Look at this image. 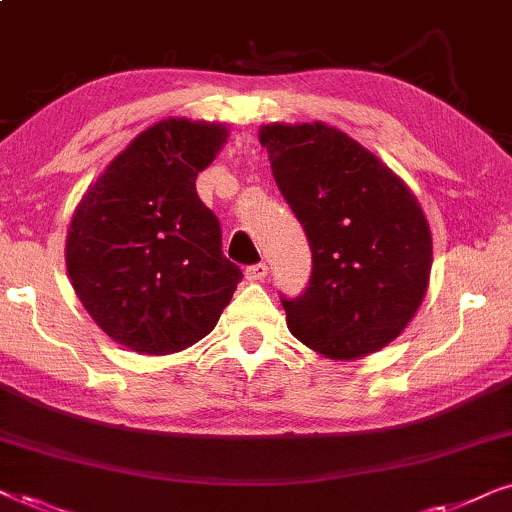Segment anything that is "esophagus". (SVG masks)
Instances as JSON below:
<instances>
[{
	"mask_svg": "<svg viewBox=\"0 0 512 512\" xmlns=\"http://www.w3.org/2000/svg\"><path fill=\"white\" fill-rule=\"evenodd\" d=\"M268 275V265L265 263H256V265H249L247 270H244V277L249 279V282H261V279Z\"/></svg>",
	"mask_w": 512,
	"mask_h": 512,
	"instance_id": "34e87169",
	"label": "esophagus"
}]
</instances>
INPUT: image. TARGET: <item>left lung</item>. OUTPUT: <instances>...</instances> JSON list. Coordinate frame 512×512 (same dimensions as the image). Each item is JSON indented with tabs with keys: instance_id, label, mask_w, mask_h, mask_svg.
Instances as JSON below:
<instances>
[{
	"instance_id": "1",
	"label": "left lung",
	"mask_w": 512,
	"mask_h": 512,
	"mask_svg": "<svg viewBox=\"0 0 512 512\" xmlns=\"http://www.w3.org/2000/svg\"><path fill=\"white\" fill-rule=\"evenodd\" d=\"M258 139L312 249L305 293L282 298L289 331L328 359L380 352L410 324L429 286L433 244L417 198L331 125L272 123Z\"/></svg>"
}]
</instances>
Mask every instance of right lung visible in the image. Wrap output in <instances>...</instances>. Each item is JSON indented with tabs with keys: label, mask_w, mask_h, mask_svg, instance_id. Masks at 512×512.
<instances>
[{
	"label": "right lung",
	"mask_w": 512,
	"mask_h": 512,
	"mask_svg": "<svg viewBox=\"0 0 512 512\" xmlns=\"http://www.w3.org/2000/svg\"><path fill=\"white\" fill-rule=\"evenodd\" d=\"M226 125L167 118L137 135L88 188L67 230V275L90 317L139 354L205 338L242 279L221 223L195 191Z\"/></svg>",
	"instance_id": "1"
}]
</instances>
